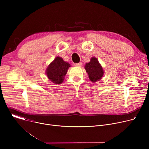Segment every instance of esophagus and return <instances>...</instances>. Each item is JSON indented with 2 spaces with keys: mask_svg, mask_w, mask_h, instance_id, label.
Instances as JSON below:
<instances>
[{
  "mask_svg": "<svg viewBox=\"0 0 149 149\" xmlns=\"http://www.w3.org/2000/svg\"><path fill=\"white\" fill-rule=\"evenodd\" d=\"M81 65H82V63L81 62L74 63V66H75V67H80V66H81Z\"/></svg>",
  "mask_w": 149,
  "mask_h": 149,
  "instance_id": "34e87169",
  "label": "esophagus"
}]
</instances>
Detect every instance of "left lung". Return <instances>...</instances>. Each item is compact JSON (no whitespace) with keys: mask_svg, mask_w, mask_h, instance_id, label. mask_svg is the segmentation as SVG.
Wrapping results in <instances>:
<instances>
[{"mask_svg":"<svg viewBox=\"0 0 149 149\" xmlns=\"http://www.w3.org/2000/svg\"><path fill=\"white\" fill-rule=\"evenodd\" d=\"M85 69L88 75L90 81L93 82L100 80L104 73L98 59L95 57H92L90 62L86 63Z\"/></svg>","mask_w":149,"mask_h":149,"instance_id":"8db88e82","label":"left lung"}]
</instances>
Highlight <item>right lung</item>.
<instances>
[{
  "label": "right lung",
  "instance_id": "right-lung-1",
  "mask_svg": "<svg viewBox=\"0 0 149 149\" xmlns=\"http://www.w3.org/2000/svg\"><path fill=\"white\" fill-rule=\"evenodd\" d=\"M70 66L69 63L63 61L62 58L57 56L48 65L46 70V74L52 82L60 84L63 82Z\"/></svg>",
  "mask_w": 149,
  "mask_h": 149
}]
</instances>
